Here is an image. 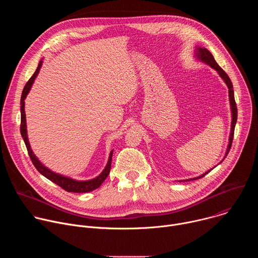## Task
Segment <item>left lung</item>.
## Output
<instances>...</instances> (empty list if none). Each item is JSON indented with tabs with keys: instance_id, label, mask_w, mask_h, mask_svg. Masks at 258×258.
<instances>
[{
	"instance_id": "8db88e82",
	"label": "left lung",
	"mask_w": 258,
	"mask_h": 258,
	"mask_svg": "<svg viewBox=\"0 0 258 258\" xmlns=\"http://www.w3.org/2000/svg\"><path fill=\"white\" fill-rule=\"evenodd\" d=\"M197 57L202 60L203 62H205L206 64L210 65L213 69H215L218 75L220 76V78H222L225 83L227 84L228 88H229V96H230V103H231V108H232V116H233V119H232V128H231V135H230V143H229V146H228V149H227V153H226V156L225 158L227 157V155L229 154L230 152V149H231V146H232V143H233V139H234V131H235V125H236V122H237V114H238V109H237V104L235 102V97H234V90H233V85H232V82L230 80V78L228 77L227 73L225 72V70L220 67L214 60L212 54L207 50V49H204V48H198V51H197ZM224 160V159H223ZM210 170L206 171L205 173H203L202 175L198 176V177H194V178H191V179H187L186 181H190V180H193V179H198V178H201L203 177L205 174H207Z\"/></svg>"
}]
</instances>
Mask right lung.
Returning a JSON list of instances; mask_svg holds the SVG:
<instances>
[{"mask_svg":"<svg viewBox=\"0 0 258 258\" xmlns=\"http://www.w3.org/2000/svg\"><path fill=\"white\" fill-rule=\"evenodd\" d=\"M43 61H40L38 68L34 71V73L32 75V77L28 80V82L26 83V85L24 86V89L22 91V95H21V100H20V104H21V108H20V111H21V123H20V133L21 136L23 138V141L25 143L26 146V149L28 152V155L31 159V162L33 163L34 167L38 169V171L40 173H42L44 176H46L48 179H50L51 181L55 182L56 185H58L59 187H61L63 190L67 191V192H73V193H87V192H91L97 188H99L102 182L105 180V178L108 176L109 172H110V168H111V161H112V154L113 151H111L109 156V160L108 163L105 167V169L102 171V173L97 176L94 179H90V180H85V181H80V180H76V179H72L63 175H60L58 173H55L53 171H51L50 169H48L46 166H44L39 159L34 156V154L32 153L31 149H30V146L28 143V139H27V133H26V121H25V112H24V99L26 98L33 82L34 79L38 76V73L40 71V68L42 66Z\"/></svg>","mask_w":258,"mask_h":258,"instance_id":"add662e5","label":"right lung"}]
</instances>
